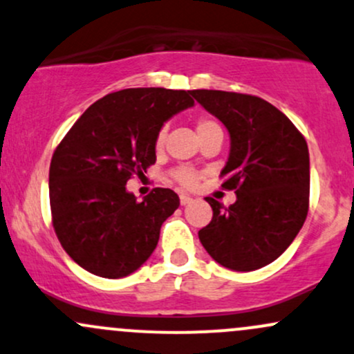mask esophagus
<instances>
[{"instance_id": "34e87169", "label": "esophagus", "mask_w": 354, "mask_h": 354, "mask_svg": "<svg viewBox=\"0 0 354 354\" xmlns=\"http://www.w3.org/2000/svg\"><path fill=\"white\" fill-rule=\"evenodd\" d=\"M193 201V198L191 196H188V194H180V203L183 206H186V205H189V203Z\"/></svg>"}]
</instances>
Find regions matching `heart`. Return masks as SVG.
I'll return each mask as SVG.
<instances>
[{
    "label": "heart",
    "mask_w": 354,
    "mask_h": 354,
    "mask_svg": "<svg viewBox=\"0 0 354 354\" xmlns=\"http://www.w3.org/2000/svg\"><path fill=\"white\" fill-rule=\"evenodd\" d=\"M213 131H221V126H219L216 120H213V118H209V116H201L200 120L196 121L198 136L208 135V133H213ZM165 135H166L165 129H161V131L158 133V136H156L158 148H161V146H163ZM173 178L180 183V185L186 186V188H191V186L196 185L198 173L193 171V169H188V168H180V169H176V171H173Z\"/></svg>",
    "instance_id": "heart-1"
}]
</instances>
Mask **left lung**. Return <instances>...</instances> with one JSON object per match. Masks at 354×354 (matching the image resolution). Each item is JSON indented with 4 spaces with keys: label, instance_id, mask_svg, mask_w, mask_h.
Masks as SVG:
<instances>
[{
    "label": "left lung",
    "instance_id": "8db88e82",
    "mask_svg": "<svg viewBox=\"0 0 354 354\" xmlns=\"http://www.w3.org/2000/svg\"><path fill=\"white\" fill-rule=\"evenodd\" d=\"M191 96L230 133L223 188L234 189L228 208L206 198L213 218L198 231L221 266L254 271L279 258L301 230L310 203V153L296 126L258 96L193 89Z\"/></svg>",
    "mask_w": 354,
    "mask_h": 354
}]
</instances>
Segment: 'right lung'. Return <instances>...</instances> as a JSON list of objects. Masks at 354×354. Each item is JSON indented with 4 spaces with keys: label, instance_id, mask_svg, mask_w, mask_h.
<instances>
[{
    "label": "right lung",
    "instance_id": "add662e5",
    "mask_svg": "<svg viewBox=\"0 0 354 354\" xmlns=\"http://www.w3.org/2000/svg\"><path fill=\"white\" fill-rule=\"evenodd\" d=\"M193 104L183 89H121L93 103L58 145L50 166L53 226L89 273L123 278L151 256L180 198L154 188L136 201L126 183L154 165L160 129Z\"/></svg>",
    "mask_w": 354,
    "mask_h": 354
}]
</instances>
